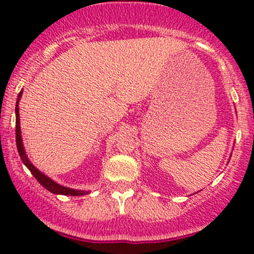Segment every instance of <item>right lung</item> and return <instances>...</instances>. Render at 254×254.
I'll return each instance as SVG.
<instances>
[{
	"label": "right lung",
	"instance_id": "add662e5",
	"mask_svg": "<svg viewBox=\"0 0 254 254\" xmlns=\"http://www.w3.org/2000/svg\"><path fill=\"white\" fill-rule=\"evenodd\" d=\"M20 94L18 96L17 99V104H16V143H17V148H18V153H19L20 158H22L23 163L28 167V170L32 172V175L35 177L38 182L44 187L45 189H48L49 191L54 194H63V195H72V196H78V195H83V194H87V191L83 190H75V189H70V188H66V187L60 186V184L55 183L54 181H51L49 177H47L45 175H43L40 171H38L32 163L29 162L28 160L27 155H25V151L24 147H23V142H22V136H20V127H19V113H18V102H19L20 98Z\"/></svg>",
	"mask_w": 254,
	"mask_h": 254
}]
</instances>
